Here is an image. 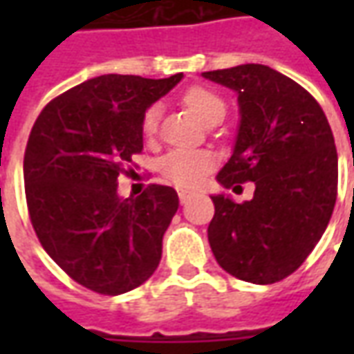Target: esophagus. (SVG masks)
<instances>
[{
    "label": "esophagus",
    "mask_w": 354,
    "mask_h": 354,
    "mask_svg": "<svg viewBox=\"0 0 354 354\" xmlns=\"http://www.w3.org/2000/svg\"><path fill=\"white\" fill-rule=\"evenodd\" d=\"M178 197H180V203H182V205H185L187 201L192 199V193L185 192V189H178Z\"/></svg>",
    "instance_id": "obj_1"
}]
</instances>
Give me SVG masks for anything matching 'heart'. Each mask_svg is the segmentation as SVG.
Listing matches in <instances>:
<instances>
[{
    "instance_id": "heart-1",
    "label": "heart",
    "mask_w": 354,
    "mask_h": 354,
    "mask_svg": "<svg viewBox=\"0 0 354 354\" xmlns=\"http://www.w3.org/2000/svg\"><path fill=\"white\" fill-rule=\"evenodd\" d=\"M184 104L201 123H207L212 115L225 111L222 98L205 87H192L189 91H185ZM159 113H161L159 106H151L146 111L142 119V131L146 136H153L157 132ZM214 155L203 149H172L159 162V172L170 184L193 189L203 184L208 172L214 169Z\"/></svg>"
}]
</instances>
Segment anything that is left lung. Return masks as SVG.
Masks as SVG:
<instances>
[{
	"label": "left lung",
	"instance_id": "left-lung-1",
	"mask_svg": "<svg viewBox=\"0 0 354 354\" xmlns=\"http://www.w3.org/2000/svg\"><path fill=\"white\" fill-rule=\"evenodd\" d=\"M237 93L239 129L223 187L254 182L250 201L218 193L208 243L216 261L241 281L271 284L294 273L326 230L337 195L334 134L319 102L263 64L205 72Z\"/></svg>",
	"mask_w": 354,
	"mask_h": 354
}]
</instances>
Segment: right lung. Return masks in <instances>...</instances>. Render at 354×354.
<instances>
[{"instance_id": "obj_1", "label": "right lung", "mask_w": 354, "mask_h": 354, "mask_svg": "<svg viewBox=\"0 0 354 354\" xmlns=\"http://www.w3.org/2000/svg\"><path fill=\"white\" fill-rule=\"evenodd\" d=\"M108 73L49 102L28 138L24 185L35 235L73 281L117 296L159 266L178 210L169 185L119 197L123 162L144 147L146 109L182 81Z\"/></svg>"}]
</instances>
